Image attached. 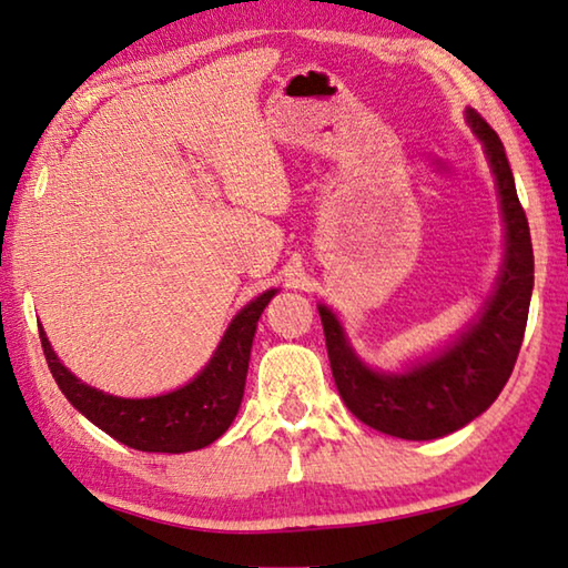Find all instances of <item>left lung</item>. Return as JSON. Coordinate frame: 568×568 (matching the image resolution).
<instances>
[{
    "label": "left lung",
    "instance_id": "obj_1",
    "mask_svg": "<svg viewBox=\"0 0 568 568\" xmlns=\"http://www.w3.org/2000/svg\"><path fill=\"white\" fill-rule=\"evenodd\" d=\"M466 122L484 144L504 219V262L479 314L444 349L402 372H382L362 362L329 306H316L344 404L366 426L406 442L439 439L489 409L514 372L529 320L534 248L509 159L474 109H466Z\"/></svg>",
    "mask_w": 568,
    "mask_h": 568
}]
</instances>
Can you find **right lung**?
Returning <instances> with one entry per match:
<instances>
[{
	"instance_id": "obj_1",
	"label": "right lung",
	"mask_w": 568,
	"mask_h": 568,
	"mask_svg": "<svg viewBox=\"0 0 568 568\" xmlns=\"http://www.w3.org/2000/svg\"><path fill=\"white\" fill-rule=\"evenodd\" d=\"M276 292L278 290H266L242 312H236L212 359L192 382L174 392L149 396V399H124V396L94 389L77 379L59 362L42 326H39V339H42L49 372L67 402L112 439L139 452H196L216 442L232 426L242 406L256 322Z\"/></svg>"
}]
</instances>
